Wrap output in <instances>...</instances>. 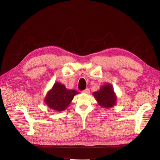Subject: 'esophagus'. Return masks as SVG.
Returning a JSON list of instances; mask_svg holds the SVG:
<instances>
[{
    "mask_svg": "<svg viewBox=\"0 0 160 160\" xmlns=\"http://www.w3.org/2000/svg\"><path fill=\"white\" fill-rule=\"evenodd\" d=\"M82 92V93H83L89 94V93H90V91H89V89L88 88H87V89H84V90H83Z\"/></svg>",
    "mask_w": 160,
    "mask_h": 160,
    "instance_id": "obj_1",
    "label": "esophagus"
}]
</instances>
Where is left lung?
<instances>
[{
    "instance_id": "obj_1",
    "label": "left lung",
    "mask_w": 160,
    "mask_h": 160,
    "mask_svg": "<svg viewBox=\"0 0 160 160\" xmlns=\"http://www.w3.org/2000/svg\"><path fill=\"white\" fill-rule=\"evenodd\" d=\"M93 95L98 105L104 108H111L116 105L117 97L110 83H106L98 91L93 92Z\"/></svg>"
}]
</instances>
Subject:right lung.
Segmentation results:
<instances>
[{"label":"right lung","mask_w":160,"mask_h":160,"mask_svg":"<svg viewBox=\"0 0 160 160\" xmlns=\"http://www.w3.org/2000/svg\"><path fill=\"white\" fill-rule=\"evenodd\" d=\"M78 92L73 89H67L60 82H56L45 97L44 102L48 107L56 112H62L68 107L74 95Z\"/></svg>","instance_id":"right-lung-1"}]
</instances>
